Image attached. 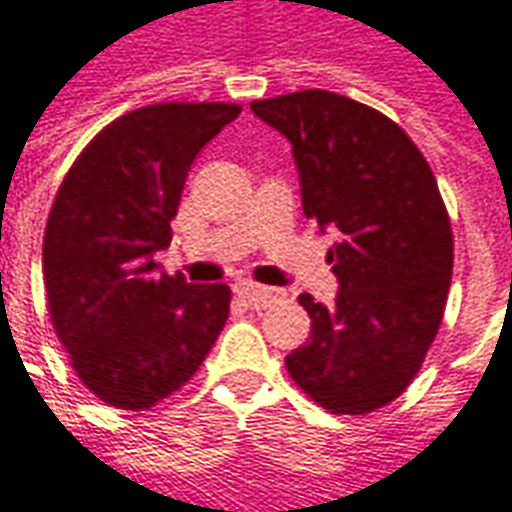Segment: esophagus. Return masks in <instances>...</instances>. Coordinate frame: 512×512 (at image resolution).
I'll list each match as a JSON object with an SVG mask.
<instances>
[{
    "label": "esophagus",
    "mask_w": 512,
    "mask_h": 512,
    "mask_svg": "<svg viewBox=\"0 0 512 512\" xmlns=\"http://www.w3.org/2000/svg\"><path fill=\"white\" fill-rule=\"evenodd\" d=\"M235 293H238V299H244V304L249 307H268L271 301L279 299V290L266 288V285H255V282H241V285H235Z\"/></svg>",
    "instance_id": "esophagus-1"
}]
</instances>
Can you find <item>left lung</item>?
I'll return each mask as SVG.
<instances>
[{"label": "left lung", "mask_w": 512, "mask_h": 512, "mask_svg": "<svg viewBox=\"0 0 512 512\" xmlns=\"http://www.w3.org/2000/svg\"><path fill=\"white\" fill-rule=\"evenodd\" d=\"M285 134L307 219L334 227L326 260L332 307L310 293L307 343L285 356L290 378L332 414L389 406L417 378L439 334L452 279V227L433 169L395 120L329 90L252 101Z\"/></svg>", "instance_id": "left-lung-1"}]
</instances>
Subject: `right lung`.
Wrapping results in <instances>:
<instances>
[{
  "instance_id": "add662e5",
  "label": "right lung",
  "mask_w": 512,
  "mask_h": 512,
  "mask_svg": "<svg viewBox=\"0 0 512 512\" xmlns=\"http://www.w3.org/2000/svg\"><path fill=\"white\" fill-rule=\"evenodd\" d=\"M238 104H150L101 128L60 183L43 235L54 332L106 406L145 411L178 392L230 315V288L158 274L191 161Z\"/></svg>"
}]
</instances>
